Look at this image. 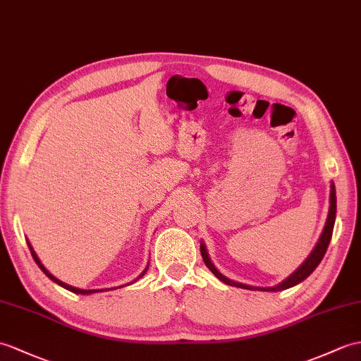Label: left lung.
Returning <instances> with one entry per match:
<instances>
[{
  "label": "left lung",
  "mask_w": 361,
  "mask_h": 361,
  "mask_svg": "<svg viewBox=\"0 0 361 361\" xmlns=\"http://www.w3.org/2000/svg\"><path fill=\"white\" fill-rule=\"evenodd\" d=\"M335 215H337V195H335V184L334 181H331V195H329V212H328V219H326V224H324V229L322 232L320 238H318L315 247L312 249V252L309 254V257L305 259L303 263L300 264L298 269L295 272H292L288 279H284L281 283L275 284V286L271 288H259V286H250V284H245V283H240V281H233L228 276L223 275L219 269H216L215 264L212 263L211 257L207 254V249L206 245L203 241L200 243V250H201V257H203V262L207 266V269L211 271L216 279L221 280L223 283L229 284V286H235V288H241V289H249V290H264V292H279V290H284V289H289L292 286H295V284L301 283L303 280H306L309 275H311L315 267L320 264V262L323 259L326 250H328V246L331 243L332 238V231H334V224H335Z\"/></svg>",
  "instance_id": "left-lung-1"
}]
</instances>
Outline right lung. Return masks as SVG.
I'll use <instances>...</instances> for the list:
<instances>
[{"mask_svg": "<svg viewBox=\"0 0 361 361\" xmlns=\"http://www.w3.org/2000/svg\"><path fill=\"white\" fill-rule=\"evenodd\" d=\"M27 246H29V249H30V254H32V257H33V259H35V263L38 264V267L41 271H43L44 274H46V276H49L50 280H52L54 283H56V284H60L61 288H64V289H67V290H71V292H73V294H80V295H90V294H95V292H104V290H111V289H116V288H107V289H80V288H73V286H71V284H67V283H64V281H61V280H58L56 276H54L52 274H50L46 267H44V264L39 262V258H38V255L35 254V250H33V247H32V245L29 243V240H27ZM147 269H149V264L146 266V269L142 271L140 275H138V279H135L133 281H130V283H128V284H123V286H129V284H132V283H135L137 280H140L142 275H145L146 272H147ZM123 286H118V288H123Z\"/></svg>", "mask_w": 361, "mask_h": 361, "instance_id": "add662e5", "label": "right lung"}]
</instances>
